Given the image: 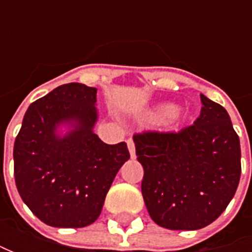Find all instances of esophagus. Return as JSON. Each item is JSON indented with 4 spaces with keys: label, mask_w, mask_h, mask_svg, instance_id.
<instances>
[{
    "label": "esophagus",
    "mask_w": 252,
    "mask_h": 252,
    "mask_svg": "<svg viewBox=\"0 0 252 252\" xmlns=\"http://www.w3.org/2000/svg\"><path fill=\"white\" fill-rule=\"evenodd\" d=\"M127 149H129L131 158H134V157H136V149H134V141L131 140V139L127 140Z\"/></svg>",
    "instance_id": "34e87169"
}]
</instances>
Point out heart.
Returning <instances> with one entry per match:
<instances>
[{
	"mask_svg": "<svg viewBox=\"0 0 252 252\" xmlns=\"http://www.w3.org/2000/svg\"><path fill=\"white\" fill-rule=\"evenodd\" d=\"M147 115L150 119H162L164 126H167V127L177 126L182 119V113L177 109V106L172 103H167V102L158 103Z\"/></svg>",
	"mask_w": 252,
	"mask_h": 252,
	"instance_id": "b5f03b06",
	"label": "heart"
}]
</instances>
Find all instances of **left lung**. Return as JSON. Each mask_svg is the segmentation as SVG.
<instances>
[{"label": "left lung", "instance_id": "left-lung-1", "mask_svg": "<svg viewBox=\"0 0 252 252\" xmlns=\"http://www.w3.org/2000/svg\"><path fill=\"white\" fill-rule=\"evenodd\" d=\"M195 123L178 133L134 134L150 218L169 230H199L224 212L237 190L241 149L227 111L200 94Z\"/></svg>", "mask_w": 252, "mask_h": 252}]
</instances>
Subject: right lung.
I'll return each instance as SVG.
<instances>
[{
    "label": "right lung",
    "instance_id": "1",
    "mask_svg": "<svg viewBox=\"0 0 252 252\" xmlns=\"http://www.w3.org/2000/svg\"><path fill=\"white\" fill-rule=\"evenodd\" d=\"M96 88L70 83L34 101L15 139V184L25 205L52 227L80 228L99 218L106 193L130 158L125 141L94 133Z\"/></svg>",
    "mask_w": 252,
    "mask_h": 252
}]
</instances>
